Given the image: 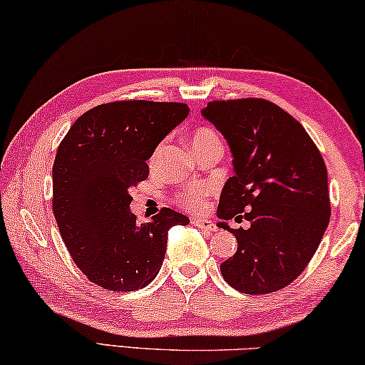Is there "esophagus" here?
Masks as SVG:
<instances>
[{"mask_svg":"<svg viewBox=\"0 0 365 365\" xmlns=\"http://www.w3.org/2000/svg\"><path fill=\"white\" fill-rule=\"evenodd\" d=\"M192 224L195 225V227L205 230V232H216V225H214V224L210 221V219L193 217V219H192Z\"/></svg>","mask_w":365,"mask_h":365,"instance_id":"obj_1","label":"esophagus"}]
</instances>
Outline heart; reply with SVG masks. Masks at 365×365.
<instances>
[{
    "label": "heart",
    "mask_w": 365,
    "mask_h": 365,
    "mask_svg": "<svg viewBox=\"0 0 365 365\" xmlns=\"http://www.w3.org/2000/svg\"><path fill=\"white\" fill-rule=\"evenodd\" d=\"M214 140H219V138L212 130L198 128L192 136V146H193V149L200 148V146H205L206 143H211ZM206 196H207V190L205 187H193V188H190L188 192L183 193L182 203L187 206L188 210L200 211L206 203Z\"/></svg>",
    "instance_id": "heart-1"
}]
</instances>
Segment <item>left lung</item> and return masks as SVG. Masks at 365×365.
Masks as SVG:
<instances>
[{"instance_id": "1", "label": "left lung", "mask_w": 365, "mask_h": 365, "mask_svg": "<svg viewBox=\"0 0 365 365\" xmlns=\"http://www.w3.org/2000/svg\"><path fill=\"white\" fill-rule=\"evenodd\" d=\"M201 115L234 158L217 225L235 235L237 252L221 264L222 277L245 294L279 291L305 269L329 222L325 162L304 126L273 102L214 101ZM242 212L251 227L230 230L227 221Z\"/></svg>"}]
</instances>
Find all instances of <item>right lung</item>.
Masks as SVG:
<instances>
[{"label":"right lung","mask_w":365,"mask_h":365,"mask_svg":"<svg viewBox=\"0 0 365 365\" xmlns=\"http://www.w3.org/2000/svg\"><path fill=\"white\" fill-rule=\"evenodd\" d=\"M187 103L120 101L81 115L53 162V214L69 255L89 281L115 292L148 286L167 234L190 219L169 207L146 224L130 211V188L146 180L158 144L188 117Z\"/></svg>","instance_id":"obj_1"}]
</instances>
